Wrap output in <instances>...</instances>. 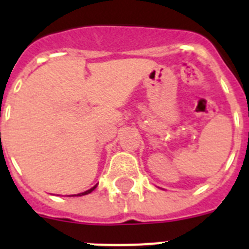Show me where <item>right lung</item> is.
Masks as SVG:
<instances>
[{
    "label": "right lung",
    "mask_w": 249,
    "mask_h": 249,
    "mask_svg": "<svg viewBox=\"0 0 249 249\" xmlns=\"http://www.w3.org/2000/svg\"><path fill=\"white\" fill-rule=\"evenodd\" d=\"M94 189H95V186H93L92 189H89V190L84 191V193H80V194H76V196H82V195H87V194H89V193H92V191L94 190ZM71 196H73V195H71Z\"/></svg>",
    "instance_id": "add662e5"
}]
</instances>
